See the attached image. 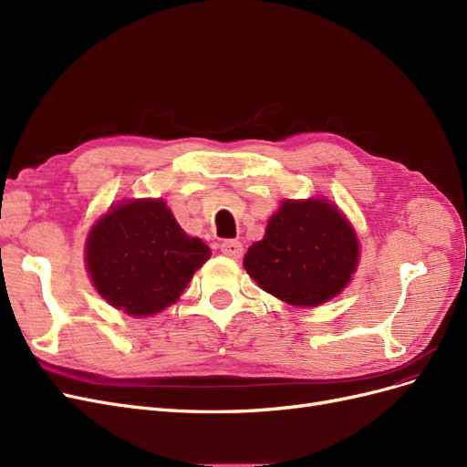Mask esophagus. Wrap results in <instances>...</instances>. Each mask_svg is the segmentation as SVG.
Masks as SVG:
<instances>
[{
	"instance_id": "34e87169",
	"label": "esophagus",
	"mask_w": 467,
	"mask_h": 467,
	"mask_svg": "<svg viewBox=\"0 0 467 467\" xmlns=\"http://www.w3.org/2000/svg\"><path fill=\"white\" fill-rule=\"evenodd\" d=\"M220 249L223 255H228L232 259H239L244 255V245H242V242H237V239H223V242L220 244Z\"/></svg>"
}]
</instances>
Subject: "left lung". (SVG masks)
Listing matches in <instances>:
<instances>
[{
	"instance_id": "obj_1",
	"label": "left lung",
	"mask_w": 467,
	"mask_h": 467,
	"mask_svg": "<svg viewBox=\"0 0 467 467\" xmlns=\"http://www.w3.org/2000/svg\"><path fill=\"white\" fill-rule=\"evenodd\" d=\"M358 263V242L327 201H286L244 259L247 275L292 306L314 307L341 292Z\"/></svg>"
}]
</instances>
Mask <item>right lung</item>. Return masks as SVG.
Returning <instances> with one entry per match:
<instances>
[{
	"mask_svg": "<svg viewBox=\"0 0 467 467\" xmlns=\"http://www.w3.org/2000/svg\"><path fill=\"white\" fill-rule=\"evenodd\" d=\"M208 257V245L182 232L161 199L112 208L93 225L86 245L95 288L130 316L171 306Z\"/></svg>",
	"mask_w": 467,
	"mask_h": 467,
	"instance_id": "right-lung-1",
	"label": "right lung"
}]
</instances>
